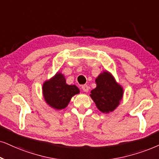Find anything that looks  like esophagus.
<instances>
[{
  "instance_id": "obj_1",
  "label": "esophagus",
  "mask_w": 159,
  "mask_h": 159,
  "mask_svg": "<svg viewBox=\"0 0 159 159\" xmlns=\"http://www.w3.org/2000/svg\"><path fill=\"white\" fill-rule=\"evenodd\" d=\"M81 89H83L84 92H87L88 91H89V86H88V85H86V84H84V85H83V86H81Z\"/></svg>"
}]
</instances>
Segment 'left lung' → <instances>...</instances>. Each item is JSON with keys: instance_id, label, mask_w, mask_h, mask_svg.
<instances>
[{"instance_id": "left-lung-1", "label": "left lung", "mask_w": 159, "mask_h": 159, "mask_svg": "<svg viewBox=\"0 0 159 159\" xmlns=\"http://www.w3.org/2000/svg\"><path fill=\"white\" fill-rule=\"evenodd\" d=\"M95 83L96 87L90 92L89 95L98 109L106 114L114 111L123 98V87L107 70L99 74Z\"/></svg>"}]
</instances>
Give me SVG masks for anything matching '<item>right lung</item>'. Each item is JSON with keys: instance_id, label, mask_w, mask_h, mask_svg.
Here are the masks:
<instances>
[{"instance_id": "obj_1", "label": "right lung", "mask_w": 159, "mask_h": 159, "mask_svg": "<svg viewBox=\"0 0 159 159\" xmlns=\"http://www.w3.org/2000/svg\"><path fill=\"white\" fill-rule=\"evenodd\" d=\"M42 90L45 103L56 110L65 108L71 98L80 93L79 89L75 85L66 83V78L61 72H57L53 77L46 80Z\"/></svg>"}]
</instances>
